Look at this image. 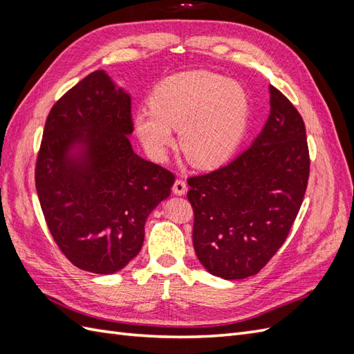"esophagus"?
Masks as SVG:
<instances>
[{
	"mask_svg": "<svg viewBox=\"0 0 354 354\" xmlns=\"http://www.w3.org/2000/svg\"><path fill=\"white\" fill-rule=\"evenodd\" d=\"M173 192H174L176 195H178V196L185 195L186 192H187V185H186V181H185V180H181V178H177V180L174 181V185H173Z\"/></svg>",
	"mask_w": 354,
	"mask_h": 354,
	"instance_id": "obj_1",
	"label": "esophagus"
}]
</instances>
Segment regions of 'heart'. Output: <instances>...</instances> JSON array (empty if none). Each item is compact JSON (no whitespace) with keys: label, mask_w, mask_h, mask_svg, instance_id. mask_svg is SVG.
<instances>
[{"label":"heart","mask_w":354,"mask_h":354,"mask_svg":"<svg viewBox=\"0 0 354 354\" xmlns=\"http://www.w3.org/2000/svg\"><path fill=\"white\" fill-rule=\"evenodd\" d=\"M250 99L243 85L209 71L165 80L153 91L151 108L134 115V130L146 153L164 160L180 130V147L192 164L212 168L236 151L246 130Z\"/></svg>","instance_id":"1"}]
</instances>
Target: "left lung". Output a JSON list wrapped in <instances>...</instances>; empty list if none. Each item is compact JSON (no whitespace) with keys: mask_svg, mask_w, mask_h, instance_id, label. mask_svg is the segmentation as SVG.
<instances>
[{"mask_svg":"<svg viewBox=\"0 0 354 354\" xmlns=\"http://www.w3.org/2000/svg\"><path fill=\"white\" fill-rule=\"evenodd\" d=\"M270 91V115L252 145L230 164L190 177L194 246L205 269L223 279L259 273L283 245L303 203L310 158L301 115Z\"/></svg>","mask_w":354,"mask_h":354,"instance_id":"1","label":"left lung"}]
</instances>
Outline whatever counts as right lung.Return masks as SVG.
<instances>
[{
  "label": "right lung",
  "mask_w": 354,
  "mask_h": 354,
  "mask_svg": "<svg viewBox=\"0 0 354 354\" xmlns=\"http://www.w3.org/2000/svg\"><path fill=\"white\" fill-rule=\"evenodd\" d=\"M131 97L95 71L53 106L35 186L47 226L78 269L120 272L140 252L145 223L174 174L134 153Z\"/></svg>",
  "instance_id": "right-lung-1"
}]
</instances>
